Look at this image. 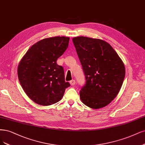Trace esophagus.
<instances>
[{
  "instance_id": "34e87169",
  "label": "esophagus",
  "mask_w": 145,
  "mask_h": 145,
  "mask_svg": "<svg viewBox=\"0 0 145 145\" xmlns=\"http://www.w3.org/2000/svg\"><path fill=\"white\" fill-rule=\"evenodd\" d=\"M69 83H70L71 85H74L76 84V81H75V80H72L69 82Z\"/></svg>"
}]
</instances>
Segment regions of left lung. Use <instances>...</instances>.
I'll list each match as a JSON object with an SVG mask.
<instances>
[{"instance_id": "8db88e82", "label": "left lung", "mask_w": 145, "mask_h": 145, "mask_svg": "<svg viewBox=\"0 0 145 145\" xmlns=\"http://www.w3.org/2000/svg\"><path fill=\"white\" fill-rule=\"evenodd\" d=\"M72 42L86 78L80 92L82 102L93 109L107 106L117 96L125 76L122 59L102 39L77 37Z\"/></svg>"}]
</instances>
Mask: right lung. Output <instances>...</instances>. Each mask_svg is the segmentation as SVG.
<instances>
[{
  "instance_id": "obj_1",
  "label": "right lung",
  "mask_w": 145,
  "mask_h": 145,
  "mask_svg": "<svg viewBox=\"0 0 145 145\" xmlns=\"http://www.w3.org/2000/svg\"><path fill=\"white\" fill-rule=\"evenodd\" d=\"M69 37L47 38L34 44L18 65L19 82L29 98L41 106L59 101L65 89L63 68L57 64L68 47Z\"/></svg>"
}]
</instances>
